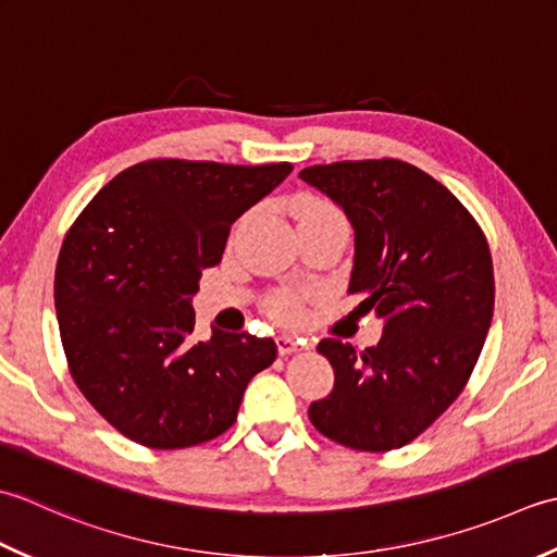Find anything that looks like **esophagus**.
I'll use <instances>...</instances> for the list:
<instances>
[{"instance_id": "1", "label": "esophagus", "mask_w": 557, "mask_h": 557, "mask_svg": "<svg viewBox=\"0 0 557 557\" xmlns=\"http://www.w3.org/2000/svg\"><path fill=\"white\" fill-rule=\"evenodd\" d=\"M276 346H278L281 356H290V354H295V350H300V342L293 336H278Z\"/></svg>"}]
</instances>
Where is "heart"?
Wrapping results in <instances>:
<instances>
[{
	"mask_svg": "<svg viewBox=\"0 0 557 557\" xmlns=\"http://www.w3.org/2000/svg\"><path fill=\"white\" fill-rule=\"evenodd\" d=\"M310 209H334V207H329V203H324V201H314V199H308V201L300 203V211H310ZM269 310H271V314H276L278 320H283V322L300 320V312H302L300 300L290 293L274 295V298L269 300Z\"/></svg>",
	"mask_w": 557,
	"mask_h": 557,
	"instance_id": "heart-1",
	"label": "heart"
}]
</instances>
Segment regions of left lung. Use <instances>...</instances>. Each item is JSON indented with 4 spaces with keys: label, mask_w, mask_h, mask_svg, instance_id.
<instances>
[{
    "label": "left lung",
    "mask_w": 557,
    "mask_h": 557,
    "mask_svg": "<svg viewBox=\"0 0 557 557\" xmlns=\"http://www.w3.org/2000/svg\"><path fill=\"white\" fill-rule=\"evenodd\" d=\"M354 225L348 293L384 322L377 346L324 338L334 389L310 404L329 440L360 451L404 447L447 411L479 360L495 278L485 235L451 191L394 158L300 170Z\"/></svg>",
    "instance_id": "8db88e82"
}]
</instances>
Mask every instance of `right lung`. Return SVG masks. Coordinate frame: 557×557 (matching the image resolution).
Here are the masks:
<instances>
[{
  "mask_svg": "<svg viewBox=\"0 0 557 557\" xmlns=\"http://www.w3.org/2000/svg\"><path fill=\"white\" fill-rule=\"evenodd\" d=\"M290 163L146 161L122 170L66 233L54 310L76 387L124 437L183 449L225 433L276 344L211 326L195 338L191 295L221 262L231 225Z\"/></svg>",
  "mask_w": 557,
  "mask_h": 557,
  "instance_id": "1",
  "label": "right lung"
}]
</instances>
